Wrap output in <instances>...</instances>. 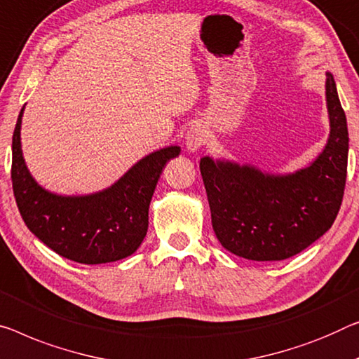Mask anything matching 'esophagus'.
I'll list each match as a JSON object with an SVG mask.
<instances>
[{
    "label": "esophagus",
    "instance_id": "1",
    "mask_svg": "<svg viewBox=\"0 0 359 359\" xmlns=\"http://www.w3.org/2000/svg\"><path fill=\"white\" fill-rule=\"evenodd\" d=\"M206 140H208V132H206L205 126H201V124L191 126L185 135L187 148H189L190 151H196L198 148H201L203 145H205Z\"/></svg>",
    "mask_w": 359,
    "mask_h": 359
}]
</instances>
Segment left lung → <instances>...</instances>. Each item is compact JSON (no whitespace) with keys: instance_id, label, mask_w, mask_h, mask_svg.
<instances>
[{"instance_id":"1","label":"left lung","mask_w":359,"mask_h":359,"mask_svg":"<svg viewBox=\"0 0 359 359\" xmlns=\"http://www.w3.org/2000/svg\"><path fill=\"white\" fill-rule=\"evenodd\" d=\"M325 96L329 142L309 168L269 175L250 165L200 161L214 233L227 251L251 261H282L332 227L345 191L348 128L329 72Z\"/></svg>"}]
</instances>
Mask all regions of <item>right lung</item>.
I'll return each instance as SVG.
<instances>
[{
	"label": "right lung",
	"instance_id": "1",
	"mask_svg": "<svg viewBox=\"0 0 359 359\" xmlns=\"http://www.w3.org/2000/svg\"><path fill=\"white\" fill-rule=\"evenodd\" d=\"M13 133L11 179L19 212L29 231L48 248L82 264H103L135 253L148 231V208L164 165L179 147L163 148L138 161L100 194L57 196L43 190L27 169L20 149V122Z\"/></svg>",
	"mask_w": 359,
	"mask_h": 359
}]
</instances>
